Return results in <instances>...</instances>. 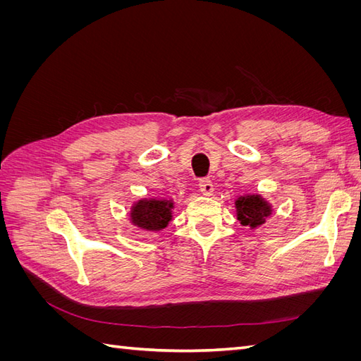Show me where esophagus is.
Instances as JSON below:
<instances>
[{
  "instance_id": "obj_1",
  "label": "esophagus",
  "mask_w": 361,
  "mask_h": 361,
  "mask_svg": "<svg viewBox=\"0 0 361 361\" xmlns=\"http://www.w3.org/2000/svg\"><path fill=\"white\" fill-rule=\"evenodd\" d=\"M199 188H200L202 194H204V195H211V194H212V191H214V185H212V182H211L209 179H200V182H199Z\"/></svg>"
}]
</instances>
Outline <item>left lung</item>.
Here are the masks:
<instances>
[{
	"label": "left lung",
	"instance_id": "obj_1",
	"mask_svg": "<svg viewBox=\"0 0 361 361\" xmlns=\"http://www.w3.org/2000/svg\"><path fill=\"white\" fill-rule=\"evenodd\" d=\"M238 220L244 226L256 227L269 215V206L259 195H244L236 200Z\"/></svg>",
	"mask_w": 361,
	"mask_h": 361
}]
</instances>
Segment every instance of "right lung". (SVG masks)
<instances>
[{
    "instance_id": "obj_1",
    "label": "right lung",
    "mask_w": 361,
    "mask_h": 361,
    "mask_svg": "<svg viewBox=\"0 0 361 361\" xmlns=\"http://www.w3.org/2000/svg\"><path fill=\"white\" fill-rule=\"evenodd\" d=\"M173 204L166 200H141L134 206L130 214L133 221L146 231H161L170 221V207Z\"/></svg>"
}]
</instances>
